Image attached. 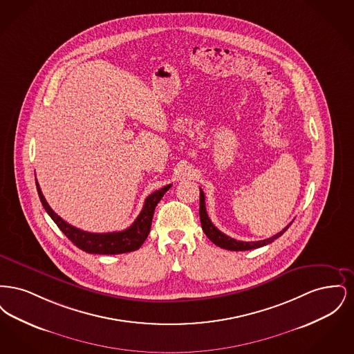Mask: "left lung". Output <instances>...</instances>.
I'll return each instance as SVG.
<instances>
[{
    "label": "left lung",
    "mask_w": 354,
    "mask_h": 354,
    "mask_svg": "<svg viewBox=\"0 0 354 354\" xmlns=\"http://www.w3.org/2000/svg\"><path fill=\"white\" fill-rule=\"evenodd\" d=\"M199 215H201V223H202L203 231H204V234L207 235V237H208L214 244H216L218 247H220V248H224V250H228V251H248V250H254V248L264 247V245L270 244L272 241H274L277 237H280V236L283 235L286 230L289 228V225L292 224V223L288 224L283 231H280L279 234L272 236L270 239H264V240H259V241H240V240H235V239H232V237L223 234L220 230H218V228L212 224V221L208 218L207 209H205V196H204V192H203L202 188H201Z\"/></svg>",
    "instance_id": "left-lung-1"
}]
</instances>
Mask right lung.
I'll return each instance as SVG.
<instances>
[{
  "label": "right lung",
  "instance_id": "obj_1",
  "mask_svg": "<svg viewBox=\"0 0 354 354\" xmlns=\"http://www.w3.org/2000/svg\"><path fill=\"white\" fill-rule=\"evenodd\" d=\"M35 185H37L39 201L53 221L58 225V228L80 250L87 253H95V254H119V253L133 252L139 250L150 234L155 207L158 205V203L160 202L163 195L171 187V185H166L152 192L151 195H149L139 216L127 230L119 231V232L93 234V232L82 231L74 225H70L61 216H58L51 209L49 203L46 202L45 196L42 195V191L39 188L37 179H35Z\"/></svg>",
  "mask_w": 354,
  "mask_h": 354
}]
</instances>
